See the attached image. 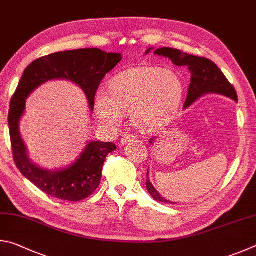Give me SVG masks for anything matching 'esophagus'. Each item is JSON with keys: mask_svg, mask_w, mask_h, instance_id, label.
<instances>
[{"mask_svg": "<svg viewBox=\"0 0 256 256\" xmlns=\"http://www.w3.org/2000/svg\"><path fill=\"white\" fill-rule=\"evenodd\" d=\"M135 140H136V137H135V136L127 135V136H124L122 138H121L120 142H121V145H126V144H128V142H130Z\"/></svg>", "mask_w": 256, "mask_h": 256, "instance_id": "obj_1", "label": "esophagus"}]
</instances>
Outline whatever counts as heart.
Segmentation results:
<instances>
[{
	"label": "heart",
	"instance_id": "b5f03b06",
	"mask_svg": "<svg viewBox=\"0 0 256 256\" xmlns=\"http://www.w3.org/2000/svg\"><path fill=\"white\" fill-rule=\"evenodd\" d=\"M184 83L173 70L160 66H137L120 72L106 85V96L98 94L94 108L108 124H118L124 116L140 132L152 134L166 127L181 106Z\"/></svg>",
	"mask_w": 256,
	"mask_h": 256
}]
</instances>
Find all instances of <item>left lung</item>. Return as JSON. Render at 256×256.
<instances>
[{
  "label": "left lung",
  "mask_w": 256,
  "mask_h": 256,
  "mask_svg": "<svg viewBox=\"0 0 256 256\" xmlns=\"http://www.w3.org/2000/svg\"><path fill=\"white\" fill-rule=\"evenodd\" d=\"M152 50V48L147 49L146 54H148ZM155 54L158 56L166 57L171 60L174 65L176 66H186L191 73V83L188 91L186 100L184 103V108H189L192 103L196 102L204 94L209 93H217L222 94L232 98L234 101L237 100V93L232 85L228 82L226 76L222 74V72L218 68V66L214 64L208 58L198 57L194 55H189L186 52H182L178 49L173 48H160L156 49ZM155 138L153 137L150 140V144H153ZM147 176H148V171H147ZM146 188L150 196L156 201L165 204H174L164 199L158 191H156L153 184L150 183V176L147 178Z\"/></svg>",
  "instance_id": "left-lung-1"
}]
</instances>
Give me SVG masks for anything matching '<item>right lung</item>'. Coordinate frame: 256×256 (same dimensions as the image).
Masks as SVG:
<instances>
[{"label": "right lung", "mask_w": 256, "mask_h": 256, "mask_svg": "<svg viewBox=\"0 0 256 256\" xmlns=\"http://www.w3.org/2000/svg\"><path fill=\"white\" fill-rule=\"evenodd\" d=\"M121 60V54L106 52L98 48L55 52L40 57L24 72L8 111L13 160L22 176L48 196L67 201H80L91 196L100 186L102 168L106 156L116 146L114 142H90L83 153L70 166L49 171L31 162L28 150L20 135V120L26 110V100L30 93L44 82L67 80L83 90L90 110L94 108V98L106 73Z\"/></svg>", "instance_id": "obj_1"}]
</instances>
